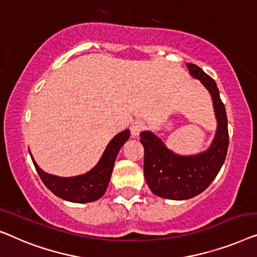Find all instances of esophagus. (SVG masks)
Segmentation results:
<instances>
[{"instance_id": "esophagus-1", "label": "esophagus", "mask_w": 257, "mask_h": 257, "mask_svg": "<svg viewBox=\"0 0 257 257\" xmlns=\"http://www.w3.org/2000/svg\"><path fill=\"white\" fill-rule=\"evenodd\" d=\"M144 129V123L141 121H135L130 125V132H132L133 137H139L140 133Z\"/></svg>"}]
</instances>
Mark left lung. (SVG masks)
I'll list each match as a JSON object with an SVG mask.
<instances>
[{
  "label": "left lung",
  "instance_id": "8db88e82",
  "mask_svg": "<svg viewBox=\"0 0 257 257\" xmlns=\"http://www.w3.org/2000/svg\"><path fill=\"white\" fill-rule=\"evenodd\" d=\"M191 77L198 79L212 96L216 132L207 150L183 156L170 150L154 133H141L144 148V177L154 194L171 200H186L211 185L226 160L228 149V122L215 81L199 66L186 64Z\"/></svg>",
  "mask_w": 257,
  "mask_h": 257
}]
</instances>
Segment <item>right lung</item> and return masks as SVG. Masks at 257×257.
<instances>
[{
    "instance_id": "add662e5",
    "label": "right lung",
    "mask_w": 257,
    "mask_h": 257,
    "mask_svg": "<svg viewBox=\"0 0 257 257\" xmlns=\"http://www.w3.org/2000/svg\"><path fill=\"white\" fill-rule=\"evenodd\" d=\"M129 136L130 132L128 129L114 136L113 140L108 143L97 164L88 172L80 176L58 177L50 175L39 168L34 157L31 156V158L42 182L52 193L64 200L77 202V204H86V202L100 199L106 192L114 169L115 160L121 147L127 142Z\"/></svg>"
}]
</instances>
